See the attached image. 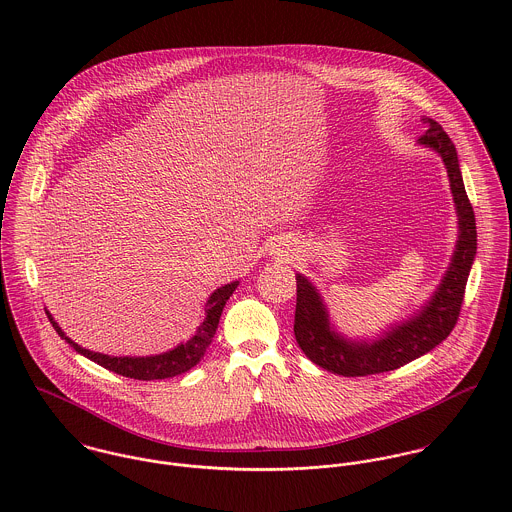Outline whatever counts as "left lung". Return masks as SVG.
Segmentation results:
<instances>
[{"label":"left lung","instance_id":"obj_1","mask_svg":"<svg viewBox=\"0 0 512 512\" xmlns=\"http://www.w3.org/2000/svg\"><path fill=\"white\" fill-rule=\"evenodd\" d=\"M426 134L420 144L434 147L441 155L451 183V193L459 217V240L451 266L432 301L408 323L388 331L374 343H351L331 331L323 301L315 288L301 276H295L297 301L293 333L301 351L315 365L341 376H368L396 370L438 347L457 325L469 270L477 252L475 213L465 193L459 171L457 151L436 120L424 118Z\"/></svg>","mask_w":512,"mask_h":512}]
</instances>
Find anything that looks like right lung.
Returning a JSON list of instances; mask_svg holds the SVG:
<instances>
[{"instance_id": "add662e5", "label": "right lung", "mask_w": 512, "mask_h": 512, "mask_svg": "<svg viewBox=\"0 0 512 512\" xmlns=\"http://www.w3.org/2000/svg\"><path fill=\"white\" fill-rule=\"evenodd\" d=\"M236 286H238V282L222 286L209 297L207 317H205V321L197 329V335L191 341H187L185 345H179L177 349H173L169 353L155 355V357H108V355L92 353V351L82 349L80 345L73 343L69 337H65V333L53 321L49 311H47V317L53 323L55 331L73 347L76 353L84 355L86 359L94 361L96 365L104 366V368H108L116 374H122V376L134 378V380H161V378H171V376H177L181 372H187L189 368H193L201 361V357L205 355L207 347L213 343V337L217 333L222 307H224L226 299L236 290Z\"/></svg>"}]
</instances>
